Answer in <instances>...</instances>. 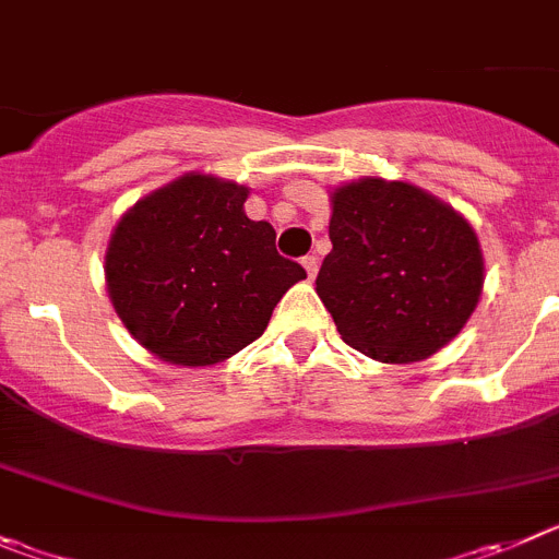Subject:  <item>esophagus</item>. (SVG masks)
<instances>
[{
    "instance_id": "34e87169",
    "label": "esophagus",
    "mask_w": 559,
    "mask_h": 559,
    "mask_svg": "<svg viewBox=\"0 0 559 559\" xmlns=\"http://www.w3.org/2000/svg\"><path fill=\"white\" fill-rule=\"evenodd\" d=\"M301 265H305V271H307V276H310V280L319 274V258H316V254H307V258H301Z\"/></svg>"
}]
</instances>
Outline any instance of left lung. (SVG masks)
Returning <instances> with one entry per match:
<instances>
[{"mask_svg": "<svg viewBox=\"0 0 559 559\" xmlns=\"http://www.w3.org/2000/svg\"><path fill=\"white\" fill-rule=\"evenodd\" d=\"M332 252L316 294L352 349L416 362L471 319L485 283L477 233L409 182L362 177L332 191Z\"/></svg>", "mask_w": 559, "mask_h": 559, "instance_id": "obj_1", "label": "left lung"}]
</instances>
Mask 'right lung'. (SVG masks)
I'll list each match as a JSON object with an SVG mask.
<instances>
[{"instance_id":"1","label":"right lung","mask_w":559,"mask_h":559,"mask_svg":"<svg viewBox=\"0 0 559 559\" xmlns=\"http://www.w3.org/2000/svg\"><path fill=\"white\" fill-rule=\"evenodd\" d=\"M249 188L186 174L127 210L105 254L112 307L143 349L174 366H216L269 326L307 271L276 252Z\"/></svg>"}]
</instances>
